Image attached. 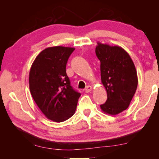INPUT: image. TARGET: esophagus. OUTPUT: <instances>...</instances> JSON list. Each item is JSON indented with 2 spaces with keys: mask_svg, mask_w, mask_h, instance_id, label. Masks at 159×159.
Segmentation results:
<instances>
[{
  "mask_svg": "<svg viewBox=\"0 0 159 159\" xmlns=\"http://www.w3.org/2000/svg\"><path fill=\"white\" fill-rule=\"evenodd\" d=\"M91 90H92V87H91V86H90V85L87 86V87H86L85 89V93H89V92H90Z\"/></svg>",
  "mask_w": 159,
  "mask_h": 159,
  "instance_id": "obj_1",
  "label": "esophagus"
}]
</instances>
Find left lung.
Masks as SVG:
<instances>
[{
  "label": "left lung",
  "instance_id": "obj_1",
  "mask_svg": "<svg viewBox=\"0 0 159 159\" xmlns=\"http://www.w3.org/2000/svg\"><path fill=\"white\" fill-rule=\"evenodd\" d=\"M95 54L101 62V80L107 93V101L100 107L108 115H117L128 108L136 91L135 66L128 53L120 46L98 42Z\"/></svg>",
  "mask_w": 159,
  "mask_h": 159
}]
</instances>
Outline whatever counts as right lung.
<instances>
[{
    "label": "right lung",
    "instance_id": "obj_1",
    "mask_svg": "<svg viewBox=\"0 0 159 159\" xmlns=\"http://www.w3.org/2000/svg\"><path fill=\"white\" fill-rule=\"evenodd\" d=\"M74 50L64 46L47 48L36 56L30 70L29 88L34 100L48 119L57 123L74 114L81 95L71 86L66 70Z\"/></svg>",
    "mask_w": 159,
    "mask_h": 159
}]
</instances>
